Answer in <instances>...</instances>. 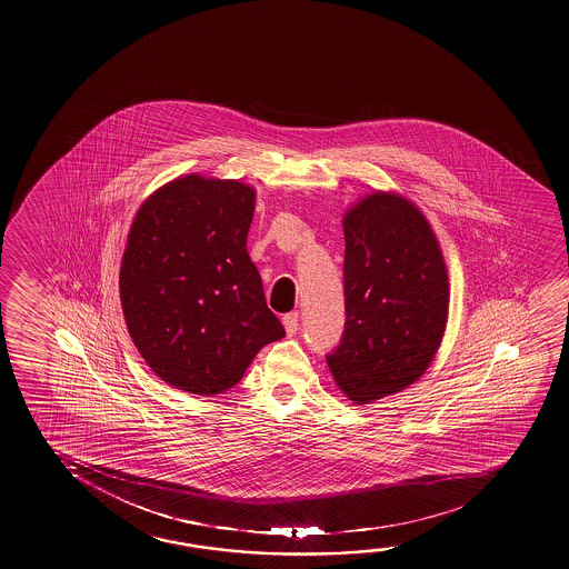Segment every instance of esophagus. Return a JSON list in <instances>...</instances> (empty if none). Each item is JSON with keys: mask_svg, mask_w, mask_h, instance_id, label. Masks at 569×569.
<instances>
[{"mask_svg": "<svg viewBox=\"0 0 569 569\" xmlns=\"http://www.w3.org/2000/svg\"><path fill=\"white\" fill-rule=\"evenodd\" d=\"M283 327H286V333L289 337L296 336L299 329V313L298 311H291L288 316H283Z\"/></svg>", "mask_w": 569, "mask_h": 569, "instance_id": "esophagus-1", "label": "esophagus"}]
</instances>
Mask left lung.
I'll list each match as a JSON object with an SVG mask.
<instances>
[{"label":"left lung","instance_id":"1","mask_svg":"<svg viewBox=\"0 0 569 569\" xmlns=\"http://www.w3.org/2000/svg\"><path fill=\"white\" fill-rule=\"evenodd\" d=\"M343 232L347 317L327 365L345 397L367 405L429 369L447 327V263L429 220L395 192L361 198Z\"/></svg>","mask_w":569,"mask_h":569}]
</instances>
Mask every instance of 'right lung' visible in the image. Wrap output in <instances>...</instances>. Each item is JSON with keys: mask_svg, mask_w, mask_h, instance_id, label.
I'll use <instances>...</instances> for the list:
<instances>
[{"mask_svg": "<svg viewBox=\"0 0 569 569\" xmlns=\"http://www.w3.org/2000/svg\"><path fill=\"white\" fill-rule=\"evenodd\" d=\"M256 190L187 174L142 202L122 253V313L142 359L180 391L212 397L286 336L246 248Z\"/></svg>", "mask_w": 569, "mask_h": 569, "instance_id": "1", "label": "right lung"}]
</instances>
